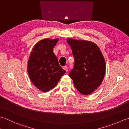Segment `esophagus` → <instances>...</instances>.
Listing matches in <instances>:
<instances>
[{
    "label": "esophagus",
    "instance_id": "obj_1",
    "mask_svg": "<svg viewBox=\"0 0 129 129\" xmlns=\"http://www.w3.org/2000/svg\"><path fill=\"white\" fill-rule=\"evenodd\" d=\"M63 69H64L66 72H68V67L67 66H64V67H63Z\"/></svg>",
    "mask_w": 129,
    "mask_h": 129
}]
</instances>
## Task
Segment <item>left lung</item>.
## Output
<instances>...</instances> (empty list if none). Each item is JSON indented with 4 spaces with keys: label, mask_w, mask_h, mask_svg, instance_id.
Returning a JSON list of instances; mask_svg holds the SVG:
<instances>
[{
    "label": "left lung",
    "mask_w": 129,
    "mask_h": 129,
    "mask_svg": "<svg viewBox=\"0 0 129 129\" xmlns=\"http://www.w3.org/2000/svg\"><path fill=\"white\" fill-rule=\"evenodd\" d=\"M74 57L69 76L81 94L88 95L99 87L106 69L105 59L99 48L89 41L68 39Z\"/></svg>",
    "instance_id": "1"
}]
</instances>
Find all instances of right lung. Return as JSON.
Segmentation results:
<instances>
[{"instance_id":"right-lung-1","label":"right lung","mask_w":129,"mask_h":129,"mask_svg":"<svg viewBox=\"0 0 129 129\" xmlns=\"http://www.w3.org/2000/svg\"><path fill=\"white\" fill-rule=\"evenodd\" d=\"M59 39H43L35 44L28 62V72L34 85L43 92L55 87L66 73L59 64L53 48Z\"/></svg>"}]
</instances>
